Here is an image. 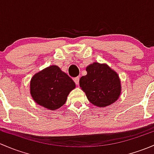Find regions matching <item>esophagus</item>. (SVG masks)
Instances as JSON below:
<instances>
[{
  "instance_id": "34e87169",
  "label": "esophagus",
  "mask_w": 154,
  "mask_h": 154,
  "mask_svg": "<svg viewBox=\"0 0 154 154\" xmlns=\"http://www.w3.org/2000/svg\"><path fill=\"white\" fill-rule=\"evenodd\" d=\"M74 83H76V85H79V81H80V77H75V78L74 79Z\"/></svg>"
}]
</instances>
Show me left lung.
Instances as JSON below:
<instances>
[{
    "mask_svg": "<svg viewBox=\"0 0 154 154\" xmlns=\"http://www.w3.org/2000/svg\"><path fill=\"white\" fill-rule=\"evenodd\" d=\"M87 74L80 79V86L94 106L105 107L119 99L122 86L119 75L106 64L94 63L86 67Z\"/></svg>",
    "mask_w": 154,
    "mask_h": 154,
    "instance_id": "obj_1",
    "label": "left lung"
}]
</instances>
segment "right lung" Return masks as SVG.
I'll return each instance as SVG.
<instances>
[{
	"label": "right lung",
	"instance_id": "add662e5",
	"mask_svg": "<svg viewBox=\"0 0 154 154\" xmlns=\"http://www.w3.org/2000/svg\"><path fill=\"white\" fill-rule=\"evenodd\" d=\"M72 79L58 66H51L35 74L30 80V94L40 106L56 110L65 104L75 88Z\"/></svg>",
	"mask_w": 154,
	"mask_h": 154
}]
</instances>
